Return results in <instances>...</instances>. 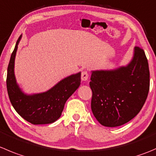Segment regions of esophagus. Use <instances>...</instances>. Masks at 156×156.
<instances>
[{"mask_svg":"<svg viewBox=\"0 0 156 156\" xmlns=\"http://www.w3.org/2000/svg\"><path fill=\"white\" fill-rule=\"evenodd\" d=\"M81 80L83 81H86L88 80V73L87 71H83L81 73Z\"/></svg>","mask_w":156,"mask_h":156,"instance_id":"1","label":"esophagus"}]
</instances>
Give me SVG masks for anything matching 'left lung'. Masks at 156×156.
Here are the masks:
<instances>
[{"mask_svg": "<svg viewBox=\"0 0 156 156\" xmlns=\"http://www.w3.org/2000/svg\"><path fill=\"white\" fill-rule=\"evenodd\" d=\"M91 110L101 125L116 127L134 118L141 110L149 90V69L145 52L133 49L126 66L91 71Z\"/></svg>", "mask_w": 156, "mask_h": 156, "instance_id": "left-lung-1", "label": "left lung"}]
</instances>
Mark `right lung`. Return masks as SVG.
Returning a JSON list of instances; mask_svg holds the SVG:
<instances>
[{"label":"right lung","instance_id":"right-lung-1","mask_svg":"<svg viewBox=\"0 0 156 156\" xmlns=\"http://www.w3.org/2000/svg\"><path fill=\"white\" fill-rule=\"evenodd\" d=\"M22 35L17 40L7 67V88L12 106L24 120L34 125L49 124L61 116L67 100L81 84V72L58 81L45 92L26 94L16 82L14 73L15 58Z\"/></svg>","mask_w":156,"mask_h":156}]
</instances>
